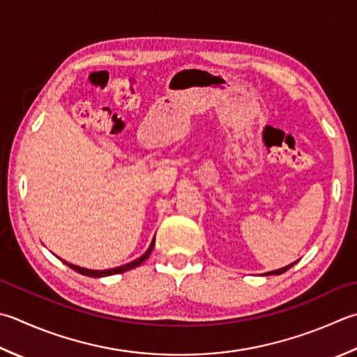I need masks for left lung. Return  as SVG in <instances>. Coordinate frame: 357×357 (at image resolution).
Masks as SVG:
<instances>
[{
    "instance_id": "obj_1",
    "label": "left lung",
    "mask_w": 357,
    "mask_h": 357,
    "mask_svg": "<svg viewBox=\"0 0 357 357\" xmlns=\"http://www.w3.org/2000/svg\"><path fill=\"white\" fill-rule=\"evenodd\" d=\"M297 261H294V263H291V264H288V266H284V268H282V269H277V271H271V272H266V274H263V275H280V274H283V272H286L288 271L289 268H292L294 266Z\"/></svg>"
}]
</instances>
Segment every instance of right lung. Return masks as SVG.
<instances>
[{
  "mask_svg": "<svg viewBox=\"0 0 357 357\" xmlns=\"http://www.w3.org/2000/svg\"><path fill=\"white\" fill-rule=\"evenodd\" d=\"M153 246H155V238H153V241H151V244H150L149 250H146V252H145L144 255H141V257H139V258H136V260H132V261H130V263H127V264H122V266H119V268H113V269H105V271H93V269H86V268L75 266V264H71V263H68V261H65V260H63V263H65L66 266H69V268H71V269H74L75 272H79V274H82V275H86V277H96V278H99V277H107V275L122 274V272H127V271H130V269H132V268H137L139 264H142V263L146 260V258L150 257L151 250H153Z\"/></svg>",
  "mask_w": 357,
  "mask_h": 357,
  "instance_id": "obj_1",
  "label": "right lung"
}]
</instances>
